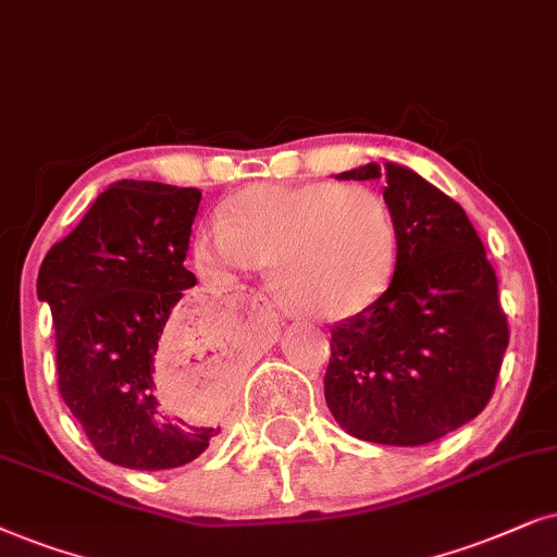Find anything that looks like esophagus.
I'll list each match as a JSON object with an SVG mask.
<instances>
[{
  "label": "esophagus",
  "instance_id": "obj_1",
  "mask_svg": "<svg viewBox=\"0 0 557 557\" xmlns=\"http://www.w3.org/2000/svg\"><path fill=\"white\" fill-rule=\"evenodd\" d=\"M255 302H259V306H267V300L262 298V295H255Z\"/></svg>",
  "mask_w": 557,
  "mask_h": 557
}]
</instances>
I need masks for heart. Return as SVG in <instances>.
<instances>
[{
	"label": "heart",
	"instance_id": "obj_1",
	"mask_svg": "<svg viewBox=\"0 0 557 557\" xmlns=\"http://www.w3.org/2000/svg\"><path fill=\"white\" fill-rule=\"evenodd\" d=\"M196 262L213 280L270 267L272 293L290 313L344 321L389 287L397 226L364 185L262 183L198 232Z\"/></svg>",
	"mask_w": 557,
	"mask_h": 557
}]
</instances>
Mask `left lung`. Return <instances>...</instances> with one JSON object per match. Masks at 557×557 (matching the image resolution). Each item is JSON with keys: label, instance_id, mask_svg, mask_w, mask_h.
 I'll return each instance as SVG.
<instances>
[{"label": "left lung", "instance_id": "8db88e82", "mask_svg": "<svg viewBox=\"0 0 557 557\" xmlns=\"http://www.w3.org/2000/svg\"><path fill=\"white\" fill-rule=\"evenodd\" d=\"M338 181H382L397 226L387 290L331 329L325 405L382 446H422L484 410L509 344L494 267L454 198L397 162Z\"/></svg>", "mask_w": 557, "mask_h": 557}]
</instances>
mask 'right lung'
<instances>
[{
    "label": "right lung",
    "instance_id": "right-lung-1",
    "mask_svg": "<svg viewBox=\"0 0 557 557\" xmlns=\"http://www.w3.org/2000/svg\"><path fill=\"white\" fill-rule=\"evenodd\" d=\"M201 190L116 181L48 251L37 298L55 325L58 387L96 454L137 471L177 469L209 448L213 412L170 403L158 376L183 356H209L221 382L232 359L219 323L188 313L185 270Z\"/></svg>",
    "mask_w": 557,
    "mask_h": 557
}]
</instances>
